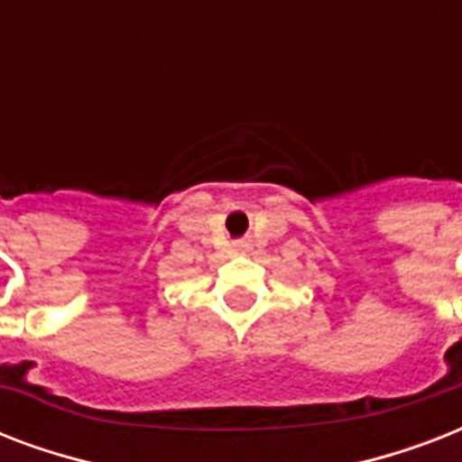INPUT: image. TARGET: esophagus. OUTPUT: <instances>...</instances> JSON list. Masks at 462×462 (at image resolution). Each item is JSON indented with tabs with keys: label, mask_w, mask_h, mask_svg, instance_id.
Masks as SVG:
<instances>
[{
	"label": "esophagus",
	"mask_w": 462,
	"mask_h": 462,
	"mask_svg": "<svg viewBox=\"0 0 462 462\" xmlns=\"http://www.w3.org/2000/svg\"><path fill=\"white\" fill-rule=\"evenodd\" d=\"M237 249H239V252H245V249H246V245H245V242H239V245H237Z\"/></svg>",
	"instance_id": "34e87169"
}]
</instances>
